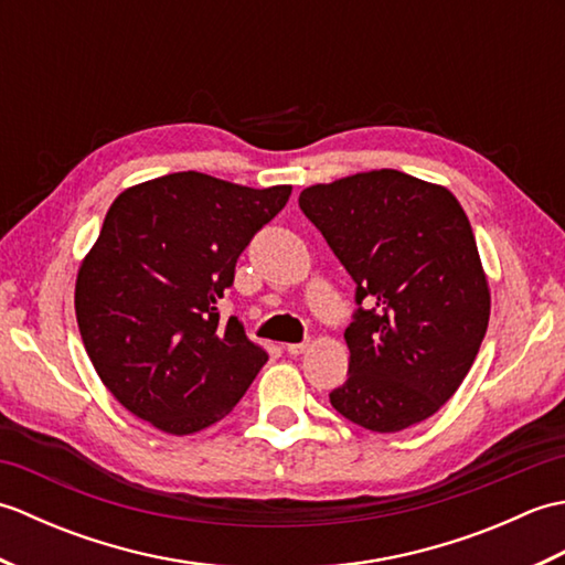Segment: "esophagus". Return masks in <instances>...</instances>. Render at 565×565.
Masks as SVG:
<instances>
[{
  "mask_svg": "<svg viewBox=\"0 0 565 565\" xmlns=\"http://www.w3.org/2000/svg\"><path fill=\"white\" fill-rule=\"evenodd\" d=\"M308 347H310V342H291V344H284V350L296 356V354H303Z\"/></svg>",
  "mask_w": 565,
  "mask_h": 565,
  "instance_id": "34e87169",
  "label": "esophagus"
}]
</instances>
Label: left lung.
I'll use <instances>...</instances> for the list:
<instances>
[{
    "label": "left lung",
    "mask_w": 565,
    "mask_h": 565,
    "mask_svg": "<svg viewBox=\"0 0 565 565\" xmlns=\"http://www.w3.org/2000/svg\"><path fill=\"white\" fill-rule=\"evenodd\" d=\"M298 206L356 284L350 374L330 393L350 423L401 431L461 386L481 350L490 289L461 203L398 170L313 184Z\"/></svg>",
    "instance_id": "8db88e82"
}]
</instances>
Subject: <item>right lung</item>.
I'll use <instances>...</instances> for the list:
<instances>
[{
	"label": "right lung",
	"instance_id": "right-lung-1",
	"mask_svg": "<svg viewBox=\"0 0 565 565\" xmlns=\"http://www.w3.org/2000/svg\"><path fill=\"white\" fill-rule=\"evenodd\" d=\"M291 196L201 172L128 186L106 213L75 284L94 369L128 413L167 435H194L243 398L269 354L243 322L221 326L235 262Z\"/></svg>",
	"mask_w": 565,
	"mask_h": 565
}]
</instances>
